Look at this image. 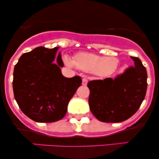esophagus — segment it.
<instances>
[{
    "label": "esophagus",
    "mask_w": 159,
    "mask_h": 159,
    "mask_svg": "<svg viewBox=\"0 0 159 159\" xmlns=\"http://www.w3.org/2000/svg\"><path fill=\"white\" fill-rule=\"evenodd\" d=\"M87 82H88V81H87V78H84L83 79H82V85L86 86V85H87Z\"/></svg>",
    "instance_id": "1"
}]
</instances>
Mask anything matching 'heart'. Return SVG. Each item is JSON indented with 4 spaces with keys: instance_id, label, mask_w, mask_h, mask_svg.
<instances>
[{
    "instance_id": "obj_1",
    "label": "heart",
    "mask_w": 159,
    "mask_h": 159,
    "mask_svg": "<svg viewBox=\"0 0 159 159\" xmlns=\"http://www.w3.org/2000/svg\"><path fill=\"white\" fill-rule=\"evenodd\" d=\"M65 61L69 66H76L84 72H93L99 77L110 75L114 73L118 66V60L116 58L113 57H104L91 53H79L74 61L68 57H65Z\"/></svg>"
}]
</instances>
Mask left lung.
<instances>
[{
    "label": "left lung",
    "instance_id": "1",
    "mask_svg": "<svg viewBox=\"0 0 159 159\" xmlns=\"http://www.w3.org/2000/svg\"><path fill=\"white\" fill-rule=\"evenodd\" d=\"M123 73L104 80L88 82L89 105L92 114L104 123H119L130 118L145 98L147 73L138 57Z\"/></svg>",
    "mask_w": 159,
    "mask_h": 159
}]
</instances>
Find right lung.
I'll use <instances>...</instances> for the list:
<instances>
[{
	"instance_id": "1",
	"label": "right lung",
	"mask_w": 159,
	"mask_h": 159,
	"mask_svg": "<svg viewBox=\"0 0 159 159\" xmlns=\"http://www.w3.org/2000/svg\"><path fill=\"white\" fill-rule=\"evenodd\" d=\"M59 48H34L23 54L14 68L12 87L16 102L24 114L38 123L61 120L81 84L79 76L63 75L64 64L61 52H57Z\"/></svg>"
}]
</instances>
